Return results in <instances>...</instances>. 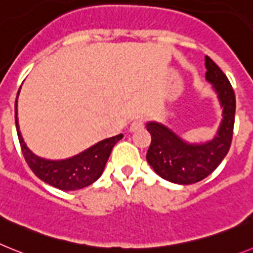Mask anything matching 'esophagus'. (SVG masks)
<instances>
[{"mask_svg": "<svg viewBox=\"0 0 253 253\" xmlns=\"http://www.w3.org/2000/svg\"><path fill=\"white\" fill-rule=\"evenodd\" d=\"M144 126V121L142 120H135L132 122V124L129 125V131H131V132H133V131H136V129H139V128H141V127Z\"/></svg>", "mask_w": 253, "mask_h": 253, "instance_id": "esophagus-1", "label": "esophagus"}]
</instances>
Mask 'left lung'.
I'll return each instance as SVG.
<instances>
[{
    "label": "left lung",
    "mask_w": 253,
    "mask_h": 253,
    "mask_svg": "<svg viewBox=\"0 0 253 253\" xmlns=\"http://www.w3.org/2000/svg\"><path fill=\"white\" fill-rule=\"evenodd\" d=\"M205 67L206 81L212 85L223 109V118L211 140L193 144L186 141L166 125L155 121L146 124L151 135L146 160L154 172L172 183L192 184L203 181L218 168L232 144L236 95L227 76L208 56L205 57Z\"/></svg>",
    "instance_id": "1"
}]
</instances>
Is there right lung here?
Instances as JSON below:
<instances>
[{
  "instance_id": "right-lung-1",
  "label": "right lung",
  "mask_w": 253,
  "mask_h": 253,
  "mask_svg": "<svg viewBox=\"0 0 253 253\" xmlns=\"http://www.w3.org/2000/svg\"><path fill=\"white\" fill-rule=\"evenodd\" d=\"M15 125H16L17 137L20 141L24 158L34 174L45 183L63 191L80 190L94 183L102 175L113 146L124 137V135L120 133L117 136L96 142L86 150L81 151L71 158L50 160L38 157L26 146L19 127L17 99L15 100Z\"/></svg>"
}]
</instances>
